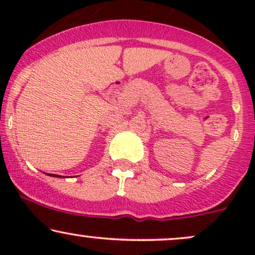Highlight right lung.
Wrapping results in <instances>:
<instances>
[{"instance_id": "right-lung-1", "label": "right lung", "mask_w": 255, "mask_h": 255, "mask_svg": "<svg viewBox=\"0 0 255 255\" xmlns=\"http://www.w3.org/2000/svg\"><path fill=\"white\" fill-rule=\"evenodd\" d=\"M52 176H56V175H52Z\"/></svg>"}]
</instances>
